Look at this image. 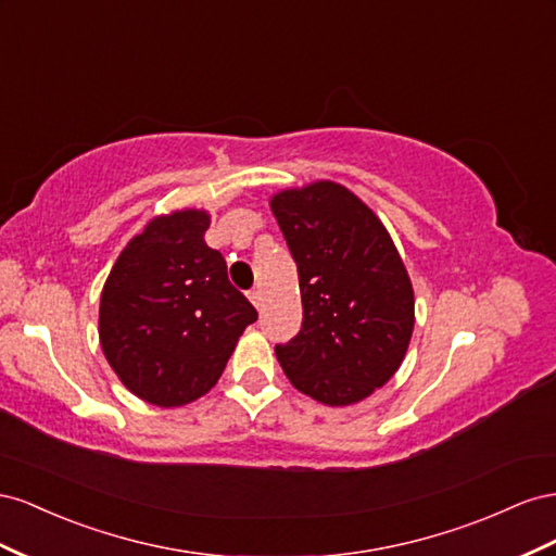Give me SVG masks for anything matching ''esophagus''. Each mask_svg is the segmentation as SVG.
Masks as SVG:
<instances>
[{"label": "esophagus", "mask_w": 556, "mask_h": 556, "mask_svg": "<svg viewBox=\"0 0 556 556\" xmlns=\"http://www.w3.org/2000/svg\"><path fill=\"white\" fill-rule=\"evenodd\" d=\"M249 300L253 303V307L261 309L263 307V293H261V289H251L249 291Z\"/></svg>", "instance_id": "obj_1"}]
</instances>
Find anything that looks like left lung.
<instances>
[{
	"label": "left lung",
	"mask_w": 556,
	"mask_h": 556,
	"mask_svg": "<svg viewBox=\"0 0 556 556\" xmlns=\"http://www.w3.org/2000/svg\"><path fill=\"white\" fill-rule=\"evenodd\" d=\"M298 265L303 326L277 344L291 384L326 405H352L401 368L415 293L387 228L340 184L281 190L269 202Z\"/></svg>",
	"instance_id": "left-lung-1"
}]
</instances>
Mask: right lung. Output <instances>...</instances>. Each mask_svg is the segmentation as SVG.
Masks as SVG:
<instances>
[{
	"label": "right lung",
	"instance_id": "add662e5",
	"mask_svg": "<svg viewBox=\"0 0 556 556\" xmlns=\"http://www.w3.org/2000/svg\"><path fill=\"white\" fill-rule=\"evenodd\" d=\"M207 212L157 216L121 251L100 300L109 366L141 401L179 407L207 393L258 319L207 247Z\"/></svg>",
	"mask_w": 556,
	"mask_h": 556
}]
</instances>
